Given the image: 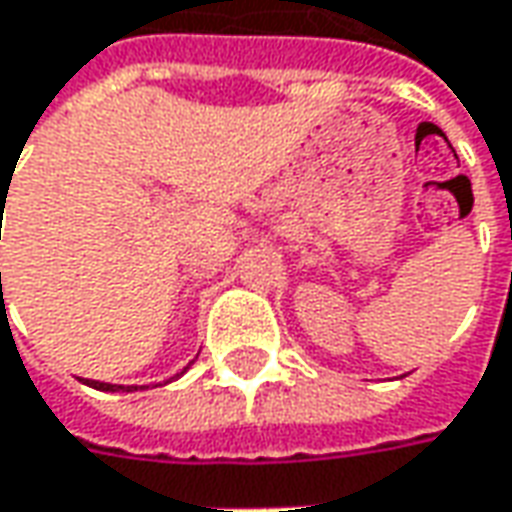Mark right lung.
<instances>
[{
  "label": "right lung",
  "instance_id": "1",
  "mask_svg": "<svg viewBox=\"0 0 512 512\" xmlns=\"http://www.w3.org/2000/svg\"><path fill=\"white\" fill-rule=\"evenodd\" d=\"M184 371H181V374H184ZM181 374H175L172 379H178ZM81 382H84V385H90V388H96V391H127V394H133V391H144V385H141V388H138V385H113V382H98V379H81Z\"/></svg>",
  "mask_w": 512,
  "mask_h": 512
}]
</instances>
